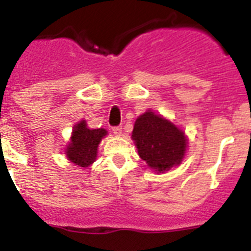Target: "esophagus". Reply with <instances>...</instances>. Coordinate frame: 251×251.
<instances>
[{"label": "esophagus", "mask_w": 251, "mask_h": 251, "mask_svg": "<svg viewBox=\"0 0 251 251\" xmlns=\"http://www.w3.org/2000/svg\"><path fill=\"white\" fill-rule=\"evenodd\" d=\"M113 133H114L115 136H121L122 134V127H113Z\"/></svg>", "instance_id": "1"}]
</instances>
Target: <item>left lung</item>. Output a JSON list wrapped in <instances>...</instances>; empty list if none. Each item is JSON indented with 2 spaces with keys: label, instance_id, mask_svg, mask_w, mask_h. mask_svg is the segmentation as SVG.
Segmentation results:
<instances>
[{
  "label": "left lung",
  "instance_id": "1",
  "mask_svg": "<svg viewBox=\"0 0 251 251\" xmlns=\"http://www.w3.org/2000/svg\"><path fill=\"white\" fill-rule=\"evenodd\" d=\"M132 139L136 143L139 157L157 174H163L179 165L187 146L183 130L151 110L137 118Z\"/></svg>",
  "mask_w": 251,
  "mask_h": 251
}]
</instances>
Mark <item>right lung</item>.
I'll return each instance as SVG.
<instances>
[{
    "label": "right lung",
    "mask_w": 251,
    "mask_h": 251,
    "mask_svg": "<svg viewBox=\"0 0 251 251\" xmlns=\"http://www.w3.org/2000/svg\"><path fill=\"white\" fill-rule=\"evenodd\" d=\"M106 136L103 128L92 129L86 127V122L81 121L73 128L72 138L65 150V154L70 162L80 167H88L94 163L98 153V146Z\"/></svg>",
    "instance_id": "right-lung-1"
}]
</instances>
